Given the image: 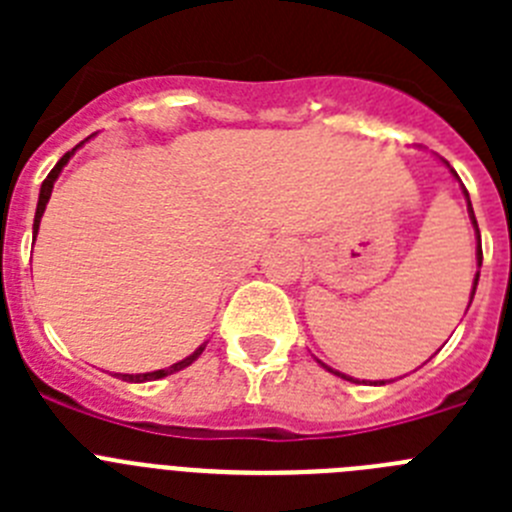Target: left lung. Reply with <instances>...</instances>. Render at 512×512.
<instances>
[{
    "instance_id": "obj_1",
    "label": "left lung",
    "mask_w": 512,
    "mask_h": 512,
    "mask_svg": "<svg viewBox=\"0 0 512 512\" xmlns=\"http://www.w3.org/2000/svg\"><path fill=\"white\" fill-rule=\"evenodd\" d=\"M443 164H446V161H443ZM449 166V164H446ZM449 171L451 174L456 176V171L451 169L449 166ZM456 179H459V176H456ZM464 197H467V212H469V220H472V225H474V233H477V266H482V243H479V225H477V217H474V210H472V202H469V192L467 189H464ZM477 282H479V271L477 274H474V284H472V297H469V302L474 300V292H477ZM320 366H323V369H328V372H333L336 374V377H341V379H348V382H354V377H346V374H341V372H336V369H330L328 364H323V361H318ZM379 384H384V382H379Z\"/></svg>"
}]
</instances>
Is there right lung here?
<instances>
[{
  "label": "right lung",
  "mask_w": 512,
  "mask_h": 512,
  "mask_svg": "<svg viewBox=\"0 0 512 512\" xmlns=\"http://www.w3.org/2000/svg\"><path fill=\"white\" fill-rule=\"evenodd\" d=\"M87 140H89V138H87ZM87 140H84V143H87ZM84 143H79V146H84ZM79 146H76V148H79ZM76 148H71L69 153H63V158H61V161H58L56 166H53V169H51V174L45 176L43 187H40V197H38V210H35V223H33V233H35V235H38V228H40V217H43V212H45V205H48V200H51L53 184H56V179H58V174H61V171H63V166L69 164V158L74 156V153H76ZM205 346H207V343H202L200 348H194V351H192V354L187 356V359L176 361V364H171L169 369H156V372H146V374H117V377H120L122 382H151V379L169 377V374H174V372H182V369H187V366L192 364V361H197V359H200V354H202V351H205Z\"/></svg>",
  "instance_id": "obj_1"
}]
</instances>
